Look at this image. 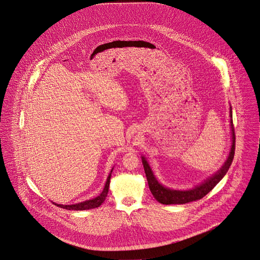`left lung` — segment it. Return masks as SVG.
<instances>
[{"label": "left lung", "mask_w": 260, "mask_h": 260, "mask_svg": "<svg viewBox=\"0 0 260 260\" xmlns=\"http://www.w3.org/2000/svg\"><path fill=\"white\" fill-rule=\"evenodd\" d=\"M230 116L232 117V109L230 108ZM231 128H232V146L231 151L229 153V156L223 167L211 178H209L207 181L202 183L201 185L195 187L192 190L189 191H177V190H171L168 188L162 187L157 181H156L149 164L147 162L146 158L143 156V165L146 173V177L148 180V184L150 187V190L153 194V196L156 198V201L165 204V205H171V204H186L189 202L197 201L202 199L204 196H206L208 193L222 180V178L226 175L228 172L235 154V133H234V126H233V120L231 119Z\"/></svg>", "instance_id": "obj_1"}]
</instances>
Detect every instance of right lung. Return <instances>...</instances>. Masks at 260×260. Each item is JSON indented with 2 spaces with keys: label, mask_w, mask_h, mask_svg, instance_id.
<instances>
[{
  "label": "right lung",
  "mask_w": 260,
  "mask_h": 260,
  "mask_svg": "<svg viewBox=\"0 0 260 260\" xmlns=\"http://www.w3.org/2000/svg\"><path fill=\"white\" fill-rule=\"evenodd\" d=\"M111 172H112V170L110 171V173L107 177L104 191L96 198H94L92 200H87V201H84V202H81V203H78V204H74V205H60V204H55V205L58 206V207L66 209V210H76V211H78V210H88V209H93V208H98L99 206H101L104 203V200L107 196L110 177H111Z\"/></svg>",
  "instance_id": "obj_1"
}]
</instances>
